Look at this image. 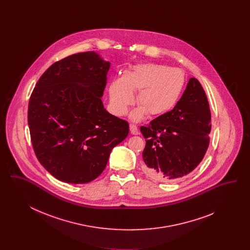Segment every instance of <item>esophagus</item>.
<instances>
[{"instance_id": "34e87169", "label": "esophagus", "mask_w": 250, "mask_h": 250, "mask_svg": "<svg viewBox=\"0 0 250 250\" xmlns=\"http://www.w3.org/2000/svg\"><path fill=\"white\" fill-rule=\"evenodd\" d=\"M129 128H130L131 134H133V135H139V129H138V127H137L135 125H130Z\"/></svg>"}]
</instances>
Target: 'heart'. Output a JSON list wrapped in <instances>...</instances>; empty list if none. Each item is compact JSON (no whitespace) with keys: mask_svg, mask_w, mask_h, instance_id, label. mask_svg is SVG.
<instances>
[{"mask_svg":"<svg viewBox=\"0 0 250 250\" xmlns=\"http://www.w3.org/2000/svg\"><path fill=\"white\" fill-rule=\"evenodd\" d=\"M184 85L185 75L178 68L155 62L138 64L125 72L123 78L110 83V107L116 115H125L135 101L133 92H139L137 102L140 107L131 113V119L140 121L147 113L162 115L176 105Z\"/></svg>","mask_w":250,"mask_h":250,"instance_id":"b5f03b06","label":"heart"}]
</instances>
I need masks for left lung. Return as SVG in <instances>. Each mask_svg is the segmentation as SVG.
Instances as JSON below:
<instances>
[{"instance_id": "left-lung-1", "label": "left lung", "mask_w": 250, "mask_h": 250, "mask_svg": "<svg viewBox=\"0 0 250 250\" xmlns=\"http://www.w3.org/2000/svg\"><path fill=\"white\" fill-rule=\"evenodd\" d=\"M211 126L206 94L200 82L191 78L173 109L141 127L146 142L144 173L164 183L190 173L208 149Z\"/></svg>"}]
</instances>
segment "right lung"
I'll return each instance as SVG.
<instances>
[{
  "mask_svg": "<svg viewBox=\"0 0 250 250\" xmlns=\"http://www.w3.org/2000/svg\"><path fill=\"white\" fill-rule=\"evenodd\" d=\"M109 65L94 51L73 54L49 66L31 95L32 144L40 164L59 181L97 178L128 135V123L108 113L101 100Z\"/></svg>",
  "mask_w": 250,
  "mask_h": 250,
  "instance_id": "obj_1",
  "label": "right lung"
}]
</instances>
